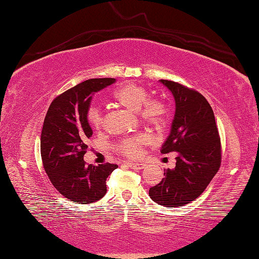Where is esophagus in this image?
Masks as SVG:
<instances>
[{
    "label": "esophagus",
    "mask_w": 259,
    "mask_h": 259,
    "mask_svg": "<svg viewBox=\"0 0 259 259\" xmlns=\"http://www.w3.org/2000/svg\"><path fill=\"white\" fill-rule=\"evenodd\" d=\"M127 165H128V167H131V168L135 169V170H140L144 167V164H142V162H128Z\"/></svg>",
    "instance_id": "1"
}]
</instances>
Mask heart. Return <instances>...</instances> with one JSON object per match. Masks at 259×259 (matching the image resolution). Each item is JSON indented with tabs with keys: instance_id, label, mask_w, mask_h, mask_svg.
Instances as JSON below:
<instances>
[{
	"instance_id": "b5f03b06",
	"label": "heart",
	"mask_w": 259,
	"mask_h": 259,
	"mask_svg": "<svg viewBox=\"0 0 259 259\" xmlns=\"http://www.w3.org/2000/svg\"><path fill=\"white\" fill-rule=\"evenodd\" d=\"M113 102L127 110L137 112L139 120L155 130H161L168 118V109L166 104L158 99H149V92L144 86L126 81L113 91L111 94ZM90 125L94 130L102 126V116L98 109L92 108L88 113ZM149 142V137L140 133L128 137L116 144V150L122 156L138 158L141 148Z\"/></svg>"
}]
</instances>
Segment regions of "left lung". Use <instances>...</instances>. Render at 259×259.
Wrapping results in <instances>:
<instances>
[{
	"label": "left lung",
	"instance_id": "1",
	"mask_svg": "<svg viewBox=\"0 0 259 259\" xmlns=\"http://www.w3.org/2000/svg\"><path fill=\"white\" fill-rule=\"evenodd\" d=\"M159 81L175 99V116L161 153L176 152V165L165 170L149 196L161 206L180 207L196 200L219 171L221 139L214 111L202 94L173 80Z\"/></svg>",
	"mask_w": 259,
	"mask_h": 259
}]
</instances>
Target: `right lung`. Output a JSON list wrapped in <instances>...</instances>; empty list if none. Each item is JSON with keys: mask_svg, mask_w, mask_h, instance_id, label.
Returning <instances> with one entry per match:
<instances>
[{"mask_svg": "<svg viewBox=\"0 0 259 259\" xmlns=\"http://www.w3.org/2000/svg\"><path fill=\"white\" fill-rule=\"evenodd\" d=\"M115 78L88 79L59 95L50 104L40 134L43 167L53 187L69 201L92 203L107 193L106 181L115 164L86 165L84 155L93 131L88 121L92 95Z\"/></svg>", "mask_w": 259, "mask_h": 259, "instance_id": "right-lung-1", "label": "right lung"}]
</instances>
